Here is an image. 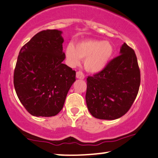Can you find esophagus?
Wrapping results in <instances>:
<instances>
[{
  "label": "esophagus",
  "instance_id": "obj_1",
  "mask_svg": "<svg viewBox=\"0 0 158 158\" xmlns=\"http://www.w3.org/2000/svg\"><path fill=\"white\" fill-rule=\"evenodd\" d=\"M76 78L79 79H83L85 78V75L84 73L82 72V71H77L76 72Z\"/></svg>",
  "mask_w": 158,
  "mask_h": 158
}]
</instances>
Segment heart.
<instances>
[{
  "instance_id": "b5f03b06",
  "label": "heart",
  "mask_w": 158,
  "mask_h": 158,
  "mask_svg": "<svg viewBox=\"0 0 158 158\" xmlns=\"http://www.w3.org/2000/svg\"><path fill=\"white\" fill-rule=\"evenodd\" d=\"M114 52L112 45L109 41L98 40H85L76 44L70 43L66 48V56L72 65L79 64L85 59V70L91 73H98L106 67Z\"/></svg>"
}]
</instances>
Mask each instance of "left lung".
<instances>
[{"instance_id":"8db88e82","label":"left lung","mask_w":158,"mask_h":158,"mask_svg":"<svg viewBox=\"0 0 158 158\" xmlns=\"http://www.w3.org/2000/svg\"><path fill=\"white\" fill-rule=\"evenodd\" d=\"M120 53L103 70L87 78L86 103L96 118H121L131 109L137 96L140 70L136 54L125 43Z\"/></svg>"}]
</instances>
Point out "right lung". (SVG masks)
Masks as SVG:
<instances>
[{"label":"right lung","mask_w":158,"mask_h":158,"mask_svg":"<svg viewBox=\"0 0 158 158\" xmlns=\"http://www.w3.org/2000/svg\"><path fill=\"white\" fill-rule=\"evenodd\" d=\"M61 31L37 33L21 48L14 70L17 96L26 110L37 117L56 115L76 81V71L62 63Z\"/></svg>","instance_id":"add662e5"}]
</instances>
